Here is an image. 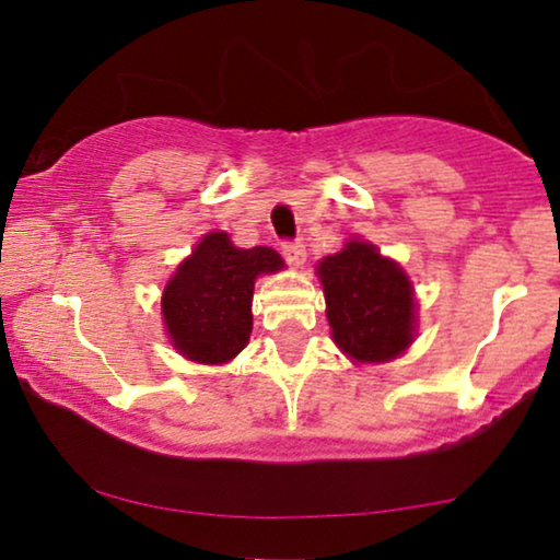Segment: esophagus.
Segmentation results:
<instances>
[{
	"instance_id": "1",
	"label": "esophagus",
	"mask_w": 560,
	"mask_h": 560,
	"mask_svg": "<svg viewBox=\"0 0 560 560\" xmlns=\"http://www.w3.org/2000/svg\"><path fill=\"white\" fill-rule=\"evenodd\" d=\"M281 256L287 258L289 266H302L304 258H307V250H304V245L300 241L284 243V245H281Z\"/></svg>"
}]
</instances>
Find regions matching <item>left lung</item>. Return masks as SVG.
<instances>
[{"label":"left lung","instance_id":"left-lung-1","mask_svg":"<svg viewBox=\"0 0 560 560\" xmlns=\"http://www.w3.org/2000/svg\"><path fill=\"white\" fill-rule=\"evenodd\" d=\"M317 276L332 340L350 361L384 363L405 353L415 340L417 302L397 260L384 258L376 245L348 241L319 260Z\"/></svg>","mask_w":560,"mask_h":560}]
</instances>
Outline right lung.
I'll use <instances>...</instances> for the list:
<instances>
[{
	"label": "right lung",
	"instance_id": "obj_1",
	"mask_svg": "<svg viewBox=\"0 0 560 560\" xmlns=\"http://www.w3.org/2000/svg\"><path fill=\"white\" fill-rule=\"evenodd\" d=\"M284 268L266 245L235 248L228 233H210L163 289L161 312L174 348L197 363H228L248 346L253 287L260 273Z\"/></svg>",
	"mask_w": 560,
	"mask_h": 560
}]
</instances>
